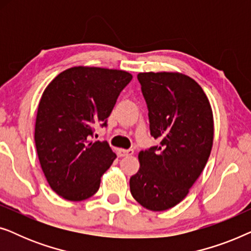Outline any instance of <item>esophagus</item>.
I'll return each instance as SVG.
<instances>
[{
  "label": "esophagus",
  "mask_w": 251,
  "mask_h": 251,
  "mask_svg": "<svg viewBox=\"0 0 251 251\" xmlns=\"http://www.w3.org/2000/svg\"><path fill=\"white\" fill-rule=\"evenodd\" d=\"M133 154V150H122L120 149L118 150V155L119 156H129Z\"/></svg>",
  "instance_id": "1"
}]
</instances>
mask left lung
<instances>
[{
	"label": "left lung",
	"instance_id": "1",
	"mask_svg": "<svg viewBox=\"0 0 251 251\" xmlns=\"http://www.w3.org/2000/svg\"><path fill=\"white\" fill-rule=\"evenodd\" d=\"M159 146L138 154L130 192L144 208L163 211L183 201L203 171L214 142V116L202 88L173 72L137 75Z\"/></svg>",
	"mask_w": 251,
	"mask_h": 251
}]
</instances>
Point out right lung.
I'll list each match as a JSON object with an SVG mask.
<instances>
[{
  "label": "right lung",
  "mask_w": 251,
  "mask_h": 251,
  "mask_svg": "<svg viewBox=\"0 0 251 251\" xmlns=\"http://www.w3.org/2000/svg\"><path fill=\"white\" fill-rule=\"evenodd\" d=\"M131 78L126 71L77 66L58 74L44 90L34 139L44 176L61 198L82 201L98 191L116 155L107 142L89 139L96 126H106Z\"/></svg>",
  "instance_id": "obj_1"
}]
</instances>
